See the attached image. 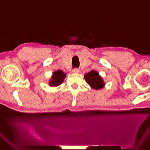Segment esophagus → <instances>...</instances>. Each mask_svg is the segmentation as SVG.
<instances>
[{
    "label": "esophagus",
    "mask_w": 150,
    "mask_h": 150,
    "mask_svg": "<svg viewBox=\"0 0 150 150\" xmlns=\"http://www.w3.org/2000/svg\"><path fill=\"white\" fill-rule=\"evenodd\" d=\"M73 72L75 73H79V69H77V68H75L73 69Z\"/></svg>",
    "instance_id": "1"
}]
</instances>
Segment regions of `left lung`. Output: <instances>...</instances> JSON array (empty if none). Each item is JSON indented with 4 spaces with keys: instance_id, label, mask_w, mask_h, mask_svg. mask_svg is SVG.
<instances>
[{
    "instance_id": "1",
    "label": "left lung",
    "mask_w": 150,
    "mask_h": 150,
    "mask_svg": "<svg viewBox=\"0 0 150 150\" xmlns=\"http://www.w3.org/2000/svg\"><path fill=\"white\" fill-rule=\"evenodd\" d=\"M84 79L90 87L94 90H100L105 85L103 78L97 71L94 70L86 73L84 75Z\"/></svg>"
}]
</instances>
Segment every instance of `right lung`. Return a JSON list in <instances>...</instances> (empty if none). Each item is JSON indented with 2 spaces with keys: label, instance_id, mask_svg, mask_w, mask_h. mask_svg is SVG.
<instances>
[{
  "label": "right lung",
  "instance_id": "1",
  "mask_svg": "<svg viewBox=\"0 0 150 150\" xmlns=\"http://www.w3.org/2000/svg\"><path fill=\"white\" fill-rule=\"evenodd\" d=\"M66 76V75L62 70H57V71L53 72L52 76V79H51L49 82L50 86L53 87L58 86L62 83Z\"/></svg>",
  "mask_w": 150,
  "mask_h": 150
}]
</instances>
